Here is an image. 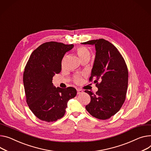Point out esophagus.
<instances>
[{
	"label": "esophagus",
	"instance_id": "obj_1",
	"mask_svg": "<svg viewBox=\"0 0 151 151\" xmlns=\"http://www.w3.org/2000/svg\"><path fill=\"white\" fill-rule=\"evenodd\" d=\"M77 94H82V93H83V92L82 89H77Z\"/></svg>",
	"mask_w": 151,
	"mask_h": 151
}]
</instances>
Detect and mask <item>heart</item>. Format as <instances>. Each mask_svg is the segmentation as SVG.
<instances>
[{"label":"heart","instance_id":"obj_1","mask_svg":"<svg viewBox=\"0 0 151 151\" xmlns=\"http://www.w3.org/2000/svg\"><path fill=\"white\" fill-rule=\"evenodd\" d=\"M77 54L80 58V60H82L85 59H89L90 55H91L90 52L86 47H84V46H80V47H79L77 49ZM80 81H81L80 77H79V76L76 77V78L75 79V82L76 83H79Z\"/></svg>","mask_w":151,"mask_h":151}]
</instances>
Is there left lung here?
Here are the masks:
<instances>
[{
	"mask_svg": "<svg viewBox=\"0 0 151 151\" xmlns=\"http://www.w3.org/2000/svg\"><path fill=\"white\" fill-rule=\"evenodd\" d=\"M81 43L94 45L96 51L89 80L95 79L94 82L98 91L96 94L89 91H85L91 97L86 109L94 117L108 119L119 112L125 100L128 83L127 66L115 46L105 39Z\"/></svg>",
	"mask_w": 151,
	"mask_h": 151,
	"instance_id": "obj_1",
	"label": "left lung"
}]
</instances>
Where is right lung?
Segmentation results:
<instances>
[{"instance_id":"add662e5","label":"right lung","mask_w":151,"mask_h":151,"mask_svg":"<svg viewBox=\"0 0 151 151\" xmlns=\"http://www.w3.org/2000/svg\"><path fill=\"white\" fill-rule=\"evenodd\" d=\"M74 45L46 42L31 54L25 68L23 82L27 103L32 112L42 121L55 122L63 117L68 101L75 97L74 88L55 87L53 76L60 73L62 60Z\"/></svg>"}]
</instances>
